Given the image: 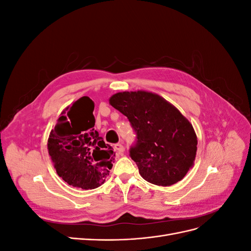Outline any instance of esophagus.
Wrapping results in <instances>:
<instances>
[{"label":"esophagus","instance_id":"obj_1","mask_svg":"<svg viewBox=\"0 0 251 251\" xmlns=\"http://www.w3.org/2000/svg\"><path fill=\"white\" fill-rule=\"evenodd\" d=\"M114 149H115V151H118V153H124L125 151V147L121 143H116L115 146H114Z\"/></svg>","mask_w":251,"mask_h":251}]
</instances>
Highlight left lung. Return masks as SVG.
I'll list each match as a JSON object with an SVG mask.
<instances>
[{
	"label": "left lung",
	"mask_w": 251,
	"mask_h": 251,
	"mask_svg": "<svg viewBox=\"0 0 251 251\" xmlns=\"http://www.w3.org/2000/svg\"><path fill=\"white\" fill-rule=\"evenodd\" d=\"M136 133L130 156L141 177L150 183L170 186L192 169L197 153V136L192 124L177 108L155 93L119 92L110 98Z\"/></svg>",
	"instance_id": "1"
}]
</instances>
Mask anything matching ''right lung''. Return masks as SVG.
Segmentation results:
<instances>
[{
  "label": "right lung",
  "mask_w": 251,
  "mask_h": 251,
  "mask_svg": "<svg viewBox=\"0 0 251 251\" xmlns=\"http://www.w3.org/2000/svg\"><path fill=\"white\" fill-rule=\"evenodd\" d=\"M94 102L83 96L68 107L48 139V151L58 176L69 185L93 189L104 183L113 166V148L95 131Z\"/></svg>",
  "instance_id": "right-lung-1"
}]
</instances>
